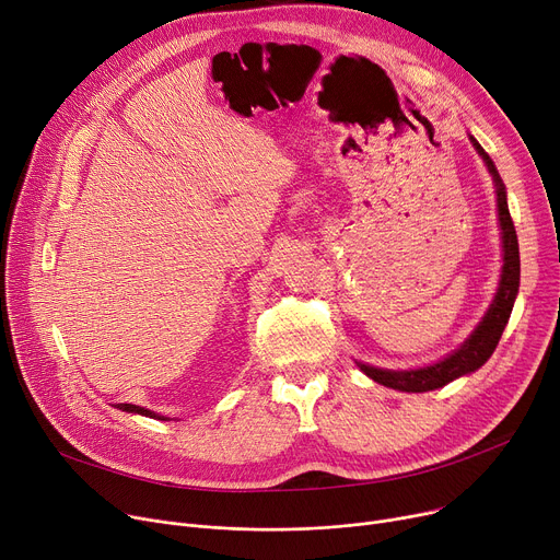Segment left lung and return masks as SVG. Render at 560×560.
I'll list each match as a JSON object with an SVG mask.
<instances>
[{
    "label": "left lung",
    "mask_w": 560,
    "mask_h": 560,
    "mask_svg": "<svg viewBox=\"0 0 560 560\" xmlns=\"http://www.w3.org/2000/svg\"><path fill=\"white\" fill-rule=\"evenodd\" d=\"M470 142L477 149V153L483 158L492 180H495V191H498V214H500L502 248H504V267H502L498 293H495V299H492L481 323L475 327V332L466 339V343L462 348H456L445 359L436 361V364H432V366L411 369V371H386V369H375L369 364H359L357 361V366L382 386L407 390V393H424V390L441 388L462 375L475 373L477 369H481L486 364L490 354L495 352L504 327L511 318V310H513L517 287H520V248H517L515 225H513L509 203H506V187L495 170V164H492L490 155L481 149V144L472 136H470Z\"/></svg>",
    "instance_id": "1"
}]
</instances>
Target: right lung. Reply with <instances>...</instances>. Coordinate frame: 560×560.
<instances>
[{
  "label": "right lung",
  "instance_id": "1",
  "mask_svg": "<svg viewBox=\"0 0 560 560\" xmlns=\"http://www.w3.org/2000/svg\"><path fill=\"white\" fill-rule=\"evenodd\" d=\"M117 409H121V411H128V413H140V416L158 418V420H167V418H164V416H158V413H153V411H149V409H144V407H136V405H119Z\"/></svg>",
  "mask_w": 560,
  "mask_h": 560
}]
</instances>
